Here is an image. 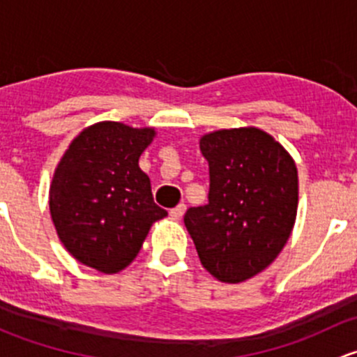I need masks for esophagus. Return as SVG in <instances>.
I'll use <instances>...</instances> for the list:
<instances>
[{
  "label": "esophagus",
  "mask_w": 357,
  "mask_h": 357,
  "mask_svg": "<svg viewBox=\"0 0 357 357\" xmlns=\"http://www.w3.org/2000/svg\"><path fill=\"white\" fill-rule=\"evenodd\" d=\"M185 211H186V205L178 204L174 208H171V211H169V215H171L172 219H179L183 214H185Z\"/></svg>",
  "instance_id": "1"
}]
</instances>
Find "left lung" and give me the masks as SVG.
Masks as SVG:
<instances>
[{
    "label": "left lung",
    "mask_w": 357,
    "mask_h": 357,
    "mask_svg": "<svg viewBox=\"0 0 357 357\" xmlns=\"http://www.w3.org/2000/svg\"><path fill=\"white\" fill-rule=\"evenodd\" d=\"M208 162V202L185 226L202 266L225 283L268 268L289 240L298 204L294 158L257 128L221 129L200 139Z\"/></svg>",
    "instance_id": "left-lung-1"
}]
</instances>
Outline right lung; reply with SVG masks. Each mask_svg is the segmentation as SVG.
Returning a JSON list of instances; mask_svg holds the SVG:
<instances>
[{
    "label": "right lung",
    "mask_w": 357,
    "mask_h": 357,
    "mask_svg": "<svg viewBox=\"0 0 357 357\" xmlns=\"http://www.w3.org/2000/svg\"><path fill=\"white\" fill-rule=\"evenodd\" d=\"M153 136L150 128L105 121L84 129L63 153L50 212L60 242L82 264L119 273L138 255L150 226L167 215L138 165Z\"/></svg>",
    "instance_id": "obj_1"
}]
</instances>
